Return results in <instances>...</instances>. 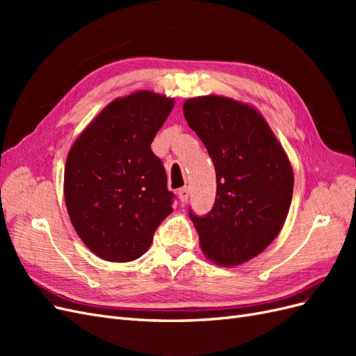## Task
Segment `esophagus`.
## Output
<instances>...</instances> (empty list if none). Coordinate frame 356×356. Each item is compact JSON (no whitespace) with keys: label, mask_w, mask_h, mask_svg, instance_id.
<instances>
[{"label":"esophagus","mask_w":356,"mask_h":356,"mask_svg":"<svg viewBox=\"0 0 356 356\" xmlns=\"http://www.w3.org/2000/svg\"><path fill=\"white\" fill-rule=\"evenodd\" d=\"M178 197L181 202H187L190 197V188L188 187H182L178 190Z\"/></svg>","instance_id":"34e87169"}]
</instances>
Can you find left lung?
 Listing matches in <instances>:
<instances>
[{
  "label": "left lung",
  "instance_id": "1",
  "mask_svg": "<svg viewBox=\"0 0 356 356\" xmlns=\"http://www.w3.org/2000/svg\"><path fill=\"white\" fill-rule=\"evenodd\" d=\"M184 117L208 149L217 196L204 215L188 211L202 251L221 266L263 252L281 232L294 175L281 144L251 106L222 96L184 104Z\"/></svg>",
  "mask_w": 356,
  "mask_h": 356
}]
</instances>
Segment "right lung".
<instances>
[{"label":"right lung","instance_id":"1","mask_svg":"<svg viewBox=\"0 0 356 356\" xmlns=\"http://www.w3.org/2000/svg\"><path fill=\"white\" fill-rule=\"evenodd\" d=\"M174 101L153 92L115 99L70 149L65 203L92 252L106 261L141 257L172 212L175 195L152 143Z\"/></svg>","mask_w":356,"mask_h":356}]
</instances>
